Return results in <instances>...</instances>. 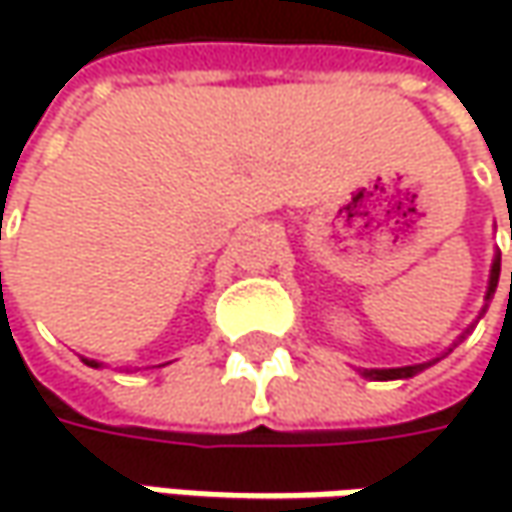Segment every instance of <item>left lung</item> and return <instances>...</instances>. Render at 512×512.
<instances>
[{
	"label": "left lung",
	"mask_w": 512,
	"mask_h": 512,
	"mask_svg": "<svg viewBox=\"0 0 512 512\" xmlns=\"http://www.w3.org/2000/svg\"><path fill=\"white\" fill-rule=\"evenodd\" d=\"M0 236H2V219H0ZM0 293H2V273H0ZM85 364H90V367H99V362H93V359H85Z\"/></svg>",
	"instance_id": "obj_1"
}]
</instances>
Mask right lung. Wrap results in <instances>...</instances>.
Returning a JSON list of instances; mask_svg holds the SVG:
<instances>
[{
  "instance_id": "1",
  "label": "right lung",
  "mask_w": 512,
  "mask_h": 512,
  "mask_svg": "<svg viewBox=\"0 0 512 512\" xmlns=\"http://www.w3.org/2000/svg\"><path fill=\"white\" fill-rule=\"evenodd\" d=\"M512 239V233H510ZM499 270H502V265H499V259L493 262V270H490V287H487V299H490V293L496 290V285H499ZM510 293H512V273H510ZM427 364H413V367H396V370H376V373H367V376H373V379H382V382H387V379H407V376H413V373H419V370H424Z\"/></svg>"
}]
</instances>
